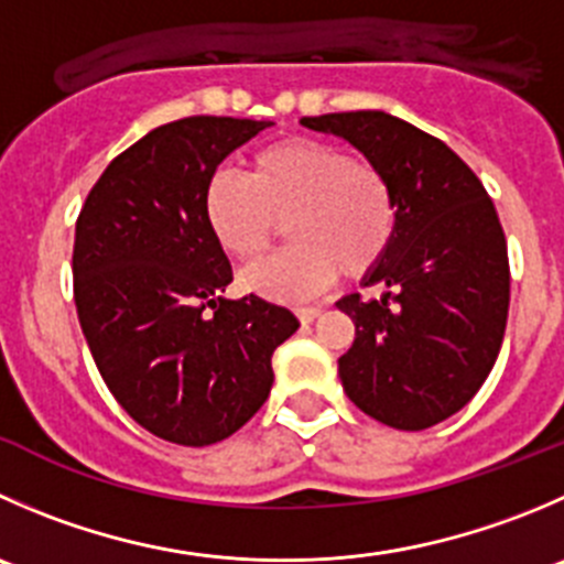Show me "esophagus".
<instances>
[{
  "label": "esophagus",
  "mask_w": 564,
  "mask_h": 564,
  "mask_svg": "<svg viewBox=\"0 0 564 564\" xmlns=\"http://www.w3.org/2000/svg\"><path fill=\"white\" fill-rule=\"evenodd\" d=\"M319 314H322L319 305H308V308H297V319L303 322V325H308V322H314Z\"/></svg>",
  "instance_id": "obj_1"
}]
</instances>
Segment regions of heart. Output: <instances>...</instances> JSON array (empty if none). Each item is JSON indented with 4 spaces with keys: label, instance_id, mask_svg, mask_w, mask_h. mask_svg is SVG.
I'll use <instances>...</instances> for the list:
<instances>
[{
    "label": "heart",
    "instance_id": "heart-1",
    "mask_svg": "<svg viewBox=\"0 0 564 564\" xmlns=\"http://www.w3.org/2000/svg\"><path fill=\"white\" fill-rule=\"evenodd\" d=\"M204 217L231 259L256 261L286 220V250L250 267L242 286L272 300H308L338 272L364 278L388 256L397 234V195L377 165L349 160L325 140L292 137L256 151L248 178L215 173Z\"/></svg>",
    "mask_w": 564,
    "mask_h": 564
}]
</instances>
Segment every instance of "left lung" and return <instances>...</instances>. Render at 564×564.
I'll return each instance as SVG.
<instances>
[{
    "mask_svg": "<svg viewBox=\"0 0 564 564\" xmlns=\"http://www.w3.org/2000/svg\"><path fill=\"white\" fill-rule=\"evenodd\" d=\"M300 123L355 145L397 195L391 250L364 278L382 297L336 303L355 322L344 391L388 427H433L471 402L505 338L510 259L494 200L449 145L380 109Z\"/></svg>",
    "mask_w": 564,
    "mask_h": 564,
    "instance_id": "obj_1",
    "label": "left lung"
}]
</instances>
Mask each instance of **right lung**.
<instances>
[{"instance_id":"right-lung-1","label":"right lung","mask_w":564,"mask_h":564,"mask_svg":"<svg viewBox=\"0 0 564 564\" xmlns=\"http://www.w3.org/2000/svg\"><path fill=\"white\" fill-rule=\"evenodd\" d=\"M267 126H156L109 162L76 220L74 300L93 360L120 408L171 444L209 446L248 424L270 397L272 352L300 327L256 294L223 297L231 264L204 217L217 165Z\"/></svg>"}]
</instances>
